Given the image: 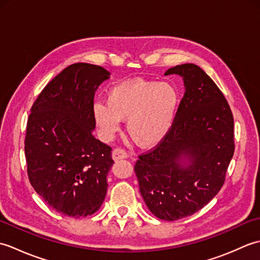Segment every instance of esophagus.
I'll list each match as a JSON object with an SVG mask.
<instances>
[{"instance_id": "34e87169", "label": "esophagus", "mask_w": 260, "mask_h": 260, "mask_svg": "<svg viewBox=\"0 0 260 260\" xmlns=\"http://www.w3.org/2000/svg\"><path fill=\"white\" fill-rule=\"evenodd\" d=\"M112 157L114 161H118V159L128 157V154H127L124 150H121V148H115L112 153Z\"/></svg>"}]
</instances>
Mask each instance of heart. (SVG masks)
<instances>
[{
    "label": "heart",
    "mask_w": 260,
    "mask_h": 260,
    "mask_svg": "<svg viewBox=\"0 0 260 260\" xmlns=\"http://www.w3.org/2000/svg\"><path fill=\"white\" fill-rule=\"evenodd\" d=\"M180 103V91L170 82L136 79L113 87L106 105L96 103L92 114L105 139H112L120 121H127L131 139L141 147H153L172 129Z\"/></svg>",
    "instance_id": "b5f03b06"
}]
</instances>
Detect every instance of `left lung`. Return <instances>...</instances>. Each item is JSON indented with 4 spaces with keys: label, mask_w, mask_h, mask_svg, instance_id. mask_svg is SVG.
<instances>
[{
    "label": "left lung",
    "mask_w": 260,
    "mask_h": 260,
    "mask_svg": "<svg viewBox=\"0 0 260 260\" xmlns=\"http://www.w3.org/2000/svg\"><path fill=\"white\" fill-rule=\"evenodd\" d=\"M183 79L174 125L135 164L141 194L158 219L174 221L198 212L218 194L234 156V117L223 93L197 64L167 70Z\"/></svg>",
    "instance_id": "left-lung-1"
}]
</instances>
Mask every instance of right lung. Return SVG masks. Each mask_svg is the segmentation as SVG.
Segmentation results:
<instances>
[{
  "label": "right lung",
  "instance_id": "right-lung-1",
  "mask_svg": "<svg viewBox=\"0 0 260 260\" xmlns=\"http://www.w3.org/2000/svg\"><path fill=\"white\" fill-rule=\"evenodd\" d=\"M101 66L75 63L38 96L27 119L24 151L33 189L53 210L73 218L101 208L112 148L95 139L93 96L109 79Z\"/></svg>",
  "mask_w": 260,
  "mask_h": 260
}]
</instances>
